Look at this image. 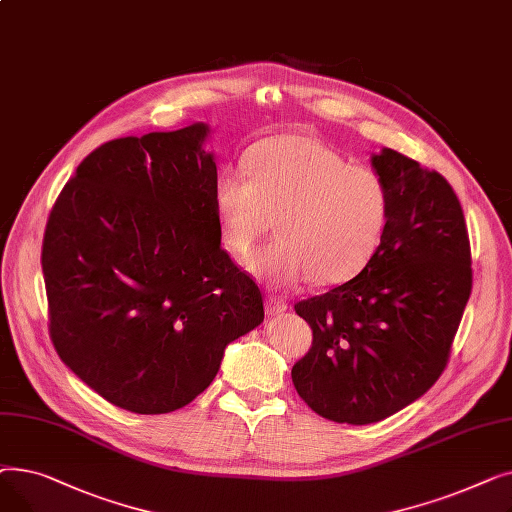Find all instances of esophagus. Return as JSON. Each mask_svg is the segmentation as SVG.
Here are the masks:
<instances>
[{
    "label": "esophagus",
    "mask_w": 512,
    "mask_h": 512,
    "mask_svg": "<svg viewBox=\"0 0 512 512\" xmlns=\"http://www.w3.org/2000/svg\"><path fill=\"white\" fill-rule=\"evenodd\" d=\"M286 309H288V303L284 299H280V297H267L265 299V311L270 313V315H280Z\"/></svg>",
    "instance_id": "esophagus-1"
}]
</instances>
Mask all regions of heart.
Here are the masks:
<instances>
[{"label":"heart","instance_id":"b5f03b06","mask_svg":"<svg viewBox=\"0 0 512 512\" xmlns=\"http://www.w3.org/2000/svg\"><path fill=\"white\" fill-rule=\"evenodd\" d=\"M247 174H222L213 188L226 247L245 255L272 228L278 238L247 259L274 286L311 278L338 286L357 278L378 253L390 191L378 172L351 161L317 139L278 134L251 149Z\"/></svg>","mask_w":512,"mask_h":512}]
</instances>
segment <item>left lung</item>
I'll return each mask as SVG.
<instances>
[{
    "label": "left lung",
    "mask_w": 512,
    "mask_h": 512,
    "mask_svg": "<svg viewBox=\"0 0 512 512\" xmlns=\"http://www.w3.org/2000/svg\"><path fill=\"white\" fill-rule=\"evenodd\" d=\"M390 218L365 270L294 305L313 330L292 384L321 417L367 425L405 409L442 375L471 294L463 207L436 170L394 149L371 157Z\"/></svg>",
    "instance_id": "obj_1"
}]
</instances>
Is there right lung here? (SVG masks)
<instances>
[{"label":"right lung","instance_id":"1","mask_svg":"<svg viewBox=\"0 0 512 512\" xmlns=\"http://www.w3.org/2000/svg\"><path fill=\"white\" fill-rule=\"evenodd\" d=\"M203 122L89 153L53 205L41 251L49 336L112 405L182 409L226 346L263 321L261 290L222 249Z\"/></svg>","mask_w":512,"mask_h":512}]
</instances>
